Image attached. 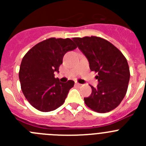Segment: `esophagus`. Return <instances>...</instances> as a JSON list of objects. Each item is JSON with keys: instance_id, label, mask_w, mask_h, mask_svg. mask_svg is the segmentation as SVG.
Returning <instances> with one entry per match:
<instances>
[{"instance_id": "esophagus-1", "label": "esophagus", "mask_w": 146, "mask_h": 146, "mask_svg": "<svg viewBox=\"0 0 146 146\" xmlns=\"http://www.w3.org/2000/svg\"><path fill=\"white\" fill-rule=\"evenodd\" d=\"M75 85L77 86V87H82V84H80V83H78V82H76Z\"/></svg>"}]
</instances>
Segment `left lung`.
I'll return each instance as SVG.
<instances>
[{
    "label": "left lung",
    "instance_id": "obj_1",
    "mask_svg": "<svg viewBox=\"0 0 146 146\" xmlns=\"http://www.w3.org/2000/svg\"><path fill=\"white\" fill-rule=\"evenodd\" d=\"M78 48L86 55L91 71L98 74L99 84L91 86L90 96L84 98L86 104L94 111H111L124 98L129 81V67L124 55L113 44L97 36L73 38Z\"/></svg>",
    "mask_w": 146,
    "mask_h": 146
}]
</instances>
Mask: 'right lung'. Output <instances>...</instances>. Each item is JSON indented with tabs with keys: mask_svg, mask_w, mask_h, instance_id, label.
<instances>
[{
	"mask_svg": "<svg viewBox=\"0 0 146 146\" xmlns=\"http://www.w3.org/2000/svg\"><path fill=\"white\" fill-rule=\"evenodd\" d=\"M76 48L69 38H50L35 45L23 57L19 78L22 91L33 108L50 112L64 104L74 82H60L54 73L59 72L64 55Z\"/></svg>",
	"mask_w": 146,
	"mask_h": 146,
	"instance_id": "add662e5",
	"label": "right lung"
}]
</instances>
